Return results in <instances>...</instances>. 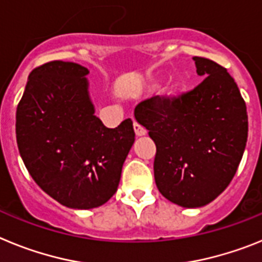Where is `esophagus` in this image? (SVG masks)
I'll list each match as a JSON object with an SVG mask.
<instances>
[{
  "mask_svg": "<svg viewBox=\"0 0 262 262\" xmlns=\"http://www.w3.org/2000/svg\"><path fill=\"white\" fill-rule=\"evenodd\" d=\"M134 129H135L136 136H144L145 134H147V131H145L144 127L140 126V124H139L138 122H134Z\"/></svg>",
  "mask_w": 262,
  "mask_h": 262,
  "instance_id": "1",
  "label": "esophagus"
}]
</instances>
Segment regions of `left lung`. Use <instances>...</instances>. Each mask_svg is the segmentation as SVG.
<instances>
[{
  "label": "left lung",
  "instance_id": "left-lung-1",
  "mask_svg": "<svg viewBox=\"0 0 262 262\" xmlns=\"http://www.w3.org/2000/svg\"><path fill=\"white\" fill-rule=\"evenodd\" d=\"M205 80L178 97L142 101V124L156 144L154 170L166 200L195 209L212 202L235 176L248 138L247 106L226 68L193 57Z\"/></svg>",
  "mask_w": 262,
  "mask_h": 262
}]
</instances>
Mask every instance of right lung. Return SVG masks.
I'll return each instance as SVG.
<instances>
[{
	"instance_id": "add662e5",
	"label": "right lung",
	"mask_w": 262,
	"mask_h": 262,
	"mask_svg": "<svg viewBox=\"0 0 262 262\" xmlns=\"http://www.w3.org/2000/svg\"><path fill=\"white\" fill-rule=\"evenodd\" d=\"M88 75L85 67L60 60L35 68L15 122L18 149L34 181L77 210L99 207L114 195L135 142L131 119L107 128L94 115Z\"/></svg>"
}]
</instances>
